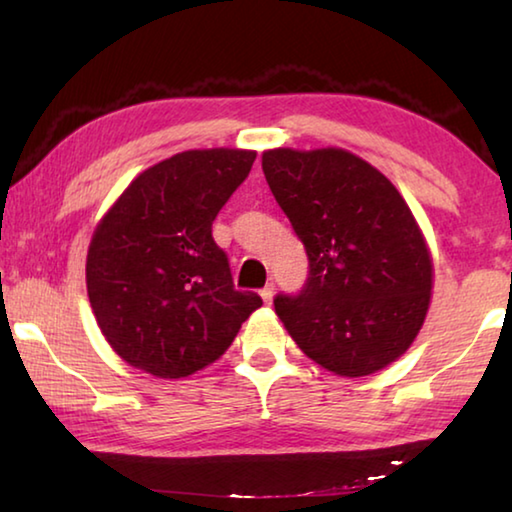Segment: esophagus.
<instances>
[{
    "label": "esophagus",
    "mask_w": 512,
    "mask_h": 512,
    "mask_svg": "<svg viewBox=\"0 0 512 512\" xmlns=\"http://www.w3.org/2000/svg\"><path fill=\"white\" fill-rule=\"evenodd\" d=\"M273 293H275V287L273 284H266V287L259 291V296H262V300H264V305H271L273 302Z\"/></svg>",
    "instance_id": "34e87169"
}]
</instances>
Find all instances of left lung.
<instances>
[{"mask_svg": "<svg viewBox=\"0 0 512 512\" xmlns=\"http://www.w3.org/2000/svg\"><path fill=\"white\" fill-rule=\"evenodd\" d=\"M262 169L309 257L300 296L275 314L307 357L366 377L411 348L431 305L433 259L411 207L359 155L268 149Z\"/></svg>", "mask_w": 512, "mask_h": 512, "instance_id": "1", "label": "left lung"}]
</instances>
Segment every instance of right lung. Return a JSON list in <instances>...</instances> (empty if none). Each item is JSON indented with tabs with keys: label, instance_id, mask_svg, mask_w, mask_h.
Returning a JSON list of instances; mask_svg holds the SVG:
<instances>
[{
	"label": "right lung",
	"instance_id": "right-lung-1",
	"mask_svg": "<svg viewBox=\"0 0 512 512\" xmlns=\"http://www.w3.org/2000/svg\"><path fill=\"white\" fill-rule=\"evenodd\" d=\"M257 151L192 149L131 180L92 232L85 284L103 339L128 366L180 379L210 366L262 298L232 287L212 221Z\"/></svg>",
	"mask_w": 512,
	"mask_h": 512
}]
</instances>
